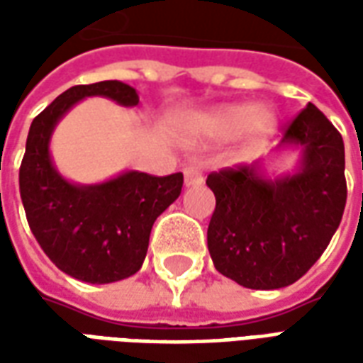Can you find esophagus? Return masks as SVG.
I'll use <instances>...</instances> for the list:
<instances>
[{"instance_id": "34e87169", "label": "esophagus", "mask_w": 363, "mask_h": 363, "mask_svg": "<svg viewBox=\"0 0 363 363\" xmlns=\"http://www.w3.org/2000/svg\"><path fill=\"white\" fill-rule=\"evenodd\" d=\"M204 177H202V171L198 167H186L184 169V184L186 186H196V184H202Z\"/></svg>"}]
</instances>
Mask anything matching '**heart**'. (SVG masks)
<instances>
[{"label":"heart","mask_w":363,"mask_h":363,"mask_svg":"<svg viewBox=\"0 0 363 363\" xmlns=\"http://www.w3.org/2000/svg\"><path fill=\"white\" fill-rule=\"evenodd\" d=\"M274 124L272 111L264 106L255 108L251 104H225L213 111L200 114L194 120V132L200 138L213 140V142H228L235 138L241 130L251 135L264 134Z\"/></svg>","instance_id":"b5f03b06"}]
</instances>
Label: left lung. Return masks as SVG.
Instances as JSON below:
<instances>
[{"label":"left lung","instance_id":"8db88e82","mask_svg":"<svg viewBox=\"0 0 363 363\" xmlns=\"http://www.w3.org/2000/svg\"><path fill=\"white\" fill-rule=\"evenodd\" d=\"M299 145L294 174L267 179L262 161L210 173L216 196L208 249L218 272L243 288L278 289L319 260L346 206L340 132L309 103L284 130L278 147Z\"/></svg>","mask_w":363,"mask_h":363}]
</instances>
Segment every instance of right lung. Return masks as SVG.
<instances>
[{
	"mask_svg": "<svg viewBox=\"0 0 363 363\" xmlns=\"http://www.w3.org/2000/svg\"><path fill=\"white\" fill-rule=\"evenodd\" d=\"M85 96L135 106L140 96L122 82L75 85L30 124L19 169L21 200L33 235L62 270L89 284H111L143 264L153 221L179 198L182 173L153 177L126 171L101 184H74L56 171L50 135L60 118Z\"/></svg>",
	"mask_w": 363,
	"mask_h": 363,
	"instance_id": "add662e5",
	"label": "right lung"
}]
</instances>
